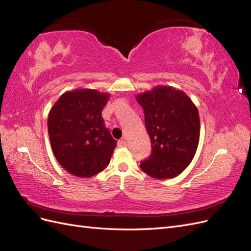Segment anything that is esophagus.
Wrapping results in <instances>:
<instances>
[{"mask_svg": "<svg viewBox=\"0 0 251 251\" xmlns=\"http://www.w3.org/2000/svg\"><path fill=\"white\" fill-rule=\"evenodd\" d=\"M118 147H119V148H125V147H126V141L125 139H120V140L118 141Z\"/></svg>", "mask_w": 251, "mask_h": 251, "instance_id": "obj_1", "label": "esophagus"}]
</instances>
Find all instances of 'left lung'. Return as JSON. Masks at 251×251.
I'll use <instances>...</instances> for the list:
<instances>
[{
    "label": "left lung",
    "mask_w": 251,
    "mask_h": 251,
    "mask_svg": "<svg viewBox=\"0 0 251 251\" xmlns=\"http://www.w3.org/2000/svg\"><path fill=\"white\" fill-rule=\"evenodd\" d=\"M144 111L151 154L141 170L155 179H171L183 172L198 149L200 117L196 104L183 91L156 86L136 95Z\"/></svg>",
    "instance_id": "1"
}]
</instances>
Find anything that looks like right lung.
<instances>
[{
  "instance_id": "1",
  "label": "right lung",
  "mask_w": 251,
  "mask_h": 251,
  "mask_svg": "<svg viewBox=\"0 0 251 251\" xmlns=\"http://www.w3.org/2000/svg\"><path fill=\"white\" fill-rule=\"evenodd\" d=\"M109 93L94 89L67 91L52 105L48 134L57 162L69 174L90 178L110 163L117 142L104 126Z\"/></svg>"
}]
</instances>
